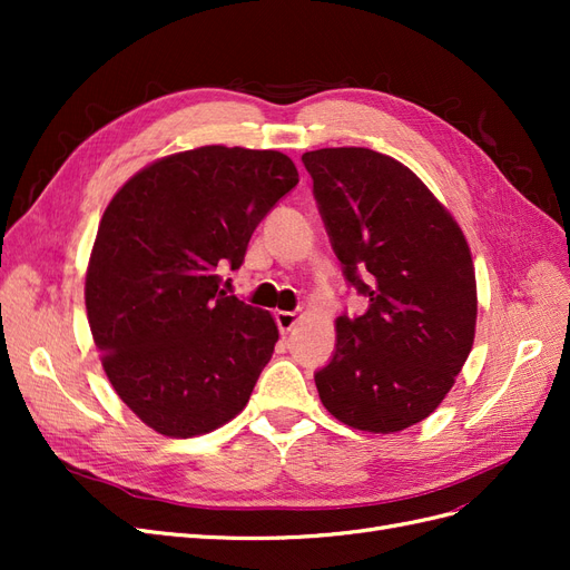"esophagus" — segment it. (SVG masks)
Instances as JSON below:
<instances>
[{
    "instance_id": "34e87169",
    "label": "esophagus",
    "mask_w": 570,
    "mask_h": 570,
    "mask_svg": "<svg viewBox=\"0 0 570 570\" xmlns=\"http://www.w3.org/2000/svg\"><path fill=\"white\" fill-rule=\"evenodd\" d=\"M302 318H304L302 312H278V314H275V323H278L283 335H287Z\"/></svg>"
}]
</instances>
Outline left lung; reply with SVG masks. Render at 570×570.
I'll return each instance as SVG.
<instances>
[{"label": "left lung", "instance_id": "obj_1", "mask_svg": "<svg viewBox=\"0 0 570 570\" xmlns=\"http://www.w3.org/2000/svg\"><path fill=\"white\" fill-rule=\"evenodd\" d=\"M364 316L335 321L337 347L316 373L323 406L364 433H400L433 413L471 354L478 287L450 209L411 168L366 147L302 154Z\"/></svg>", "mask_w": 570, "mask_h": 570}]
</instances>
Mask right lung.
I'll return each instance as SVG.
<instances>
[{
	"label": "right lung",
	"instance_id": "add662e5",
	"mask_svg": "<svg viewBox=\"0 0 570 570\" xmlns=\"http://www.w3.org/2000/svg\"><path fill=\"white\" fill-rule=\"evenodd\" d=\"M299 183L283 151L206 145L151 161L109 202L85 273L101 366L124 404L166 438L235 419L278 325L226 297L254 228Z\"/></svg>",
	"mask_w": 570,
	"mask_h": 570
}]
</instances>
